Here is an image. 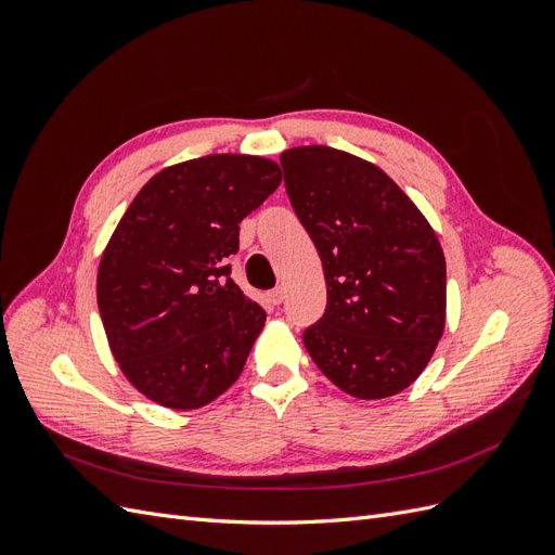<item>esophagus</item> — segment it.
I'll list each match as a JSON object with an SVG mask.
<instances>
[{"mask_svg": "<svg viewBox=\"0 0 555 555\" xmlns=\"http://www.w3.org/2000/svg\"><path fill=\"white\" fill-rule=\"evenodd\" d=\"M268 300H271L273 306H280L282 300H284V289L282 287H278V289H273L271 294H268Z\"/></svg>", "mask_w": 555, "mask_h": 555, "instance_id": "esophagus-1", "label": "esophagus"}]
</instances>
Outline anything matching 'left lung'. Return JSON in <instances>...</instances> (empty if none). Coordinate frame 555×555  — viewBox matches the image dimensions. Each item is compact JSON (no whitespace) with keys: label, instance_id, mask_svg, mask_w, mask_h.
Segmentation results:
<instances>
[{"label":"left lung","instance_id":"8db88e82","mask_svg":"<svg viewBox=\"0 0 555 555\" xmlns=\"http://www.w3.org/2000/svg\"><path fill=\"white\" fill-rule=\"evenodd\" d=\"M294 212L322 257L328 304L304 331L308 354L361 400L400 393L444 331L447 266L438 236L375 164L328 145L280 155Z\"/></svg>","mask_w":555,"mask_h":555}]
</instances>
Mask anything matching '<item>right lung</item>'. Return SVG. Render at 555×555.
<instances>
[{"label":"right lung","mask_w":555,"mask_h":555,"mask_svg":"<svg viewBox=\"0 0 555 555\" xmlns=\"http://www.w3.org/2000/svg\"><path fill=\"white\" fill-rule=\"evenodd\" d=\"M282 180L251 155H208L150 178L102 255L96 304L120 371L150 400L196 410L238 379L266 312L231 280L243 217Z\"/></svg>","instance_id":"obj_1"}]
</instances>
